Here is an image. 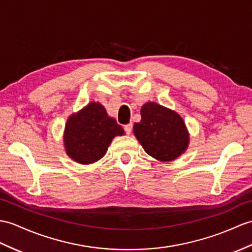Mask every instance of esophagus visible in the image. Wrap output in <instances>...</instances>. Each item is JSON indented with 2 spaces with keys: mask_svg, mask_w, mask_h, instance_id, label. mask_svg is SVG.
<instances>
[{
  "mask_svg": "<svg viewBox=\"0 0 252 252\" xmlns=\"http://www.w3.org/2000/svg\"><path fill=\"white\" fill-rule=\"evenodd\" d=\"M132 127H133L132 124H128V125L125 126V131H126V134H131V132H132Z\"/></svg>",
  "mask_w": 252,
  "mask_h": 252,
  "instance_id": "obj_1",
  "label": "esophagus"
}]
</instances>
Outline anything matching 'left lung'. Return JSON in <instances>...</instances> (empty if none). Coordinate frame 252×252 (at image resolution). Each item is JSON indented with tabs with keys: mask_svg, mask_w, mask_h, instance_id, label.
Returning a JSON list of instances; mask_svg holds the SVG:
<instances>
[{
	"mask_svg": "<svg viewBox=\"0 0 252 252\" xmlns=\"http://www.w3.org/2000/svg\"><path fill=\"white\" fill-rule=\"evenodd\" d=\"M142 120L133 126L134 135L144 150L156 160L171 162L188 149L190 134L178 113L156 102L140 108Z\"/></svg>",
	"mask_w": 252,
	"mask_h": 252,
	"instance_id": "left-lung-1",
	"label": "left lung"
}]
</instances>
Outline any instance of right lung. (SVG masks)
Wrapping results in <instances>:
<instances>
[{"instance_id": "right-lung-1", "label": "right lung", "mask_w": 252, "mask_h": 252, "mask_svg": "<svg viewBox=\"0 0 252 252\" xmlns=\"http://www.w3.org/2000/svg\"><path fill=\"white\" fill-rule=\"evenodd\" d=\"M125 130L109 117L101 103L91 102L68 117L63 133L66 155L79 164H92L106 154L115 136Z\"/></svg>"}]
</instances>
